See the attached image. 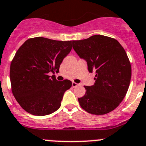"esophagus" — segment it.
<instances>
[{
    "mask_svg": "<svg viewBox=\"0 0 146 146\" xmlns=\"http://www.w3.org/2000/svg\"><path fill=\"white\" fill-rule=\"evenodd\" d=\"M78 83H75V82H73V83H72V87H73V88H75V87H76V86H78Z\"/></svg>",
    "mask_w": 146,
    "mask_h": 146,
    "instance_id": "obj_1",
    "label": "esophagus"
}]
</instances>
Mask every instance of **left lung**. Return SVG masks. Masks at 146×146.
<instances>
[{
  "mask_svg": "<svg viewBox=\"0 0 146 146\" xmlns=\"http://www.w3.org/2000/svg\"><path fill=\"white\" fill-rule=\"evenodd\" d=\"M73 48L86 60L90 73H95L93 86H86L79 98L82 108L94 115H104L116 108L123 100L131 78V66L126 52L112 38L95 35L73 40Z\"/></svg>",
  "mask_w": 146,
  "mask_h": 146,
  "instance_id": "obj_1",
  "label": "left lung"
}]
</instances>
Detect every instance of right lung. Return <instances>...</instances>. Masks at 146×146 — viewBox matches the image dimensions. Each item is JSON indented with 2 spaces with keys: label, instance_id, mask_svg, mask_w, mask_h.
<instances>
[{
  "label": "right lung",
  "instance_id": "add662e5",
  "mask_svg": "<svg viewBox=\"0 0 146 146\" xmlns=\"http://www.w3.org/2000/svg\"><path fill=\"white\" fill-rule=\"evenodd\" d=\"M71 49L72 40L36 37L28 39L17 50L10 68L11 90L26 112L43 116L60 108L63 94L72 82L58 81L49 73L59 71Z\"/></svg>",
  "mask_w": 146,
  "mask_h": 146
}]
</instances>
